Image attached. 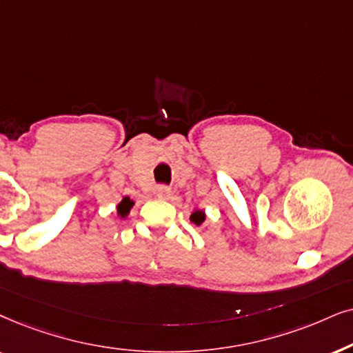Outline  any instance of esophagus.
Instances as JSON below:
<instances>
[{
    "instance_id": "34e87169",
    "label": "esophagus",
    "mask_w": 353,
    "mask_h": 353,
    "mask_svg": "<svg viewBox=\"0 0 353 353\" xmlns=\"http://www.w3.org/2000/svg\"><path fill=\"white\" fill-rule=\"evenodd\" d=\"M169 190L168 187H164V185H161V187H158V196H161V199H166V196H169Z\"/></svg>"
}]
</instances>
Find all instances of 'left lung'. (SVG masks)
Listing matches in <instances>:
<instances>
[{"mask_svg":"<svg viewBox=\"0 0 353 353\" xmlns=\"http://www.w3.org/2000/svg\"><path fill=\"white\" fill-rule=\"evenodd\" d=\"M190 219L194 221L196 225H200L205 221V213H203V211H195V213H192Z\"/></svg>","mask_w":353,"mask_h":353,"instance_id":"8db88e82","label":"left lung"}]
</instances>
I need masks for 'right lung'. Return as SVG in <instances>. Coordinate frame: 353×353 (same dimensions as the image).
I'll list each match as a JSON object with an SVG mask.
<instances>
[{
  "instance_id": "obj_1",
  "label": "right lung",
  "mask_w": 353,
  "mask_h": 353,
  "mask_svg": "<svg viewBox=\"0 0 353 353\" xmlns=\"http://www.w3.org/2000/svg\"><path fill=\"white\" fill-rule=\"evenodd\" d=\"M130 206H132V201H130V199H128V196H125V199H122L119 206H117V211H119L121 216H125V214L129 213Z\"/></svg>"
}]
</instances>
